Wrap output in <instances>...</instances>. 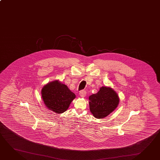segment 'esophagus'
<instances>
[{"label":"esophagus","instance_id":"obj_1","mask_svg":"<svg viewBox=\"0 0 160 160\" xmlns=\"http://www.w3.org/2000/svg\"><path fill=\"white\" fill-rule=\"evenodd\" d=\"M79 95H80L81 97H85V96H86V91L84 90H83L79 91Z\"/></svg>","mask_w":160,"mask_h":160}]
</instances>
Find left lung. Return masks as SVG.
I'll use <instances>...</instances> for the list:
<instances>
[{
    "mask_svg": "<svg viewBox=\"0 0 160 160\" xmlns=\"http://www.w3.org/2000/svg\"><path fill=\"white\" fill-rule=\"evenodd\" d=\"M90 110L95 118L102 119L115 110L119 103L116 92L111 88H100L97 94L89 97Z\"/></svg>",
    "mask_w": 160,
    "mask_h": 160,
    "instance_id": "obj_1",
    "label": "left lung"
}]
</instances>
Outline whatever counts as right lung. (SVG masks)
I'll return each instance as SVG.
<instances>
[{
    "mask_svg": "<svg viewBox=\"0 0 160 160\" xmlns=\"http://www.w3.org/2000/svg\"><path fill=\"white\" fill-rule=\"evenodd\" d=\"M41 95L45 106L57 113L66 111L75 98V94L70 91L66 85L58 81L44 86L41 90Z\"/></svg>",
    "mask_w": 160,
    "mask_h": 160,
    "instance_id": "obj_1",
    "label": "right lung"
}]
</instances>
